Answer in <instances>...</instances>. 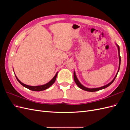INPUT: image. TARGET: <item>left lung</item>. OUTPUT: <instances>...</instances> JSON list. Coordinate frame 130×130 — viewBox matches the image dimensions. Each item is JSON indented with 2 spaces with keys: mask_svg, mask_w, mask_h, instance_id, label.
Here are the masks:
<instances>
[{
  "mask_svg": "<svg viewBox=\"0 0 130 130\" xmlns=\"http://www.w3.org/2000/svg\"><path fill=\"white\" fill-rule=\"evenodd\" d=\"M117 46H118V52H119V69H118V72H117V74H116V76L115 77V78H113V80L111 82H110V83H109L108 84L106 85H105V86H103V87H99V88H86V87H85V86H84L83 85H81V84H80V82L79 81H78V79H77V77H76V75H75V72H74V80L76 84L77 85V86H78V87L80 88H81V89H82L84 90H86V91H88V92H96V91H98V90H101V89H104V88H107V87H108V86H109V85H111L113 83V81H115L116 77H117V74H118V72H119V68H120V61H121V58H120V52H120L119 46L118 45H117Z\"/></svg>",
  "mask_w": 130,
  "mask_h": 130,
  "instance_id": "obj_1",
  "label": "left lung"
}]
</instances>
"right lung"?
<instances>
[{"mask_svg": "<svg viewBox=\"0 0 130 130\" xmlns=\"http://www.w3.org/2000/svg\"><path fill=\"white\" fill-rule=\"evenodd\" d=\"M57 73H56V74L55 75V76L53 79L51 80L50 81H49L48 83H47L44 85H42V86H29V85H26L25 84H24L23 83H22V82L19 81V80L18 79V78L17 77V76H15V77H16L17 81L20 83L23 86H24V87L28 88L30 90H33V91H37V92H38V91H42V90H45L47 88H48L49 87H50L51 86H52L55 82V80H56V77H57Z\"/></svg>", "mask_w": 130, "mask_h": 130, "instance_id": "1", "label": "right lung"}]
</instances>
